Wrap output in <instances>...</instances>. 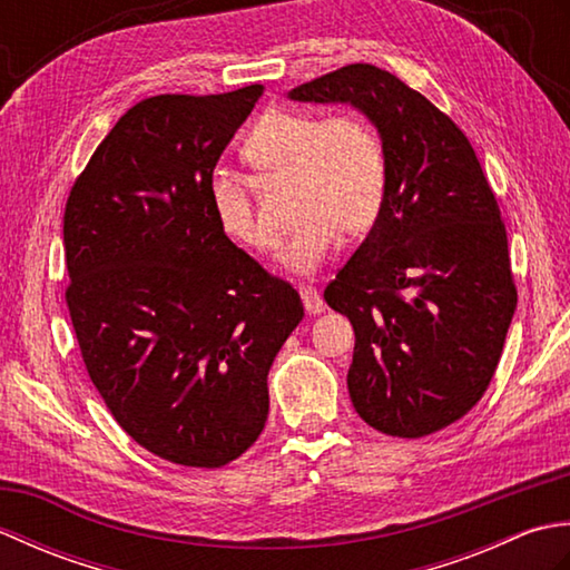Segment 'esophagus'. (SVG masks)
Returning a JSON list of instances; mask_svg holds the SVG:
<instances>
[{
	"label": "esophagus",
	"mask_w": 570,
	"mask_h": 570,
	"mask_svg": "<svg viewBox=\"0 0 570 570\" xmlns=\"http://www.w3.org/2000/svg\"><path fill=\"white\" fill-rule=\"evenodd\" d=\"M298 294H301V298H304V308L308 313H313V316L325 311V301L321 298L318 288L313 284H298Z\"/></svg>",
	"instance_id": "esophagus-1"
}]
</instances>
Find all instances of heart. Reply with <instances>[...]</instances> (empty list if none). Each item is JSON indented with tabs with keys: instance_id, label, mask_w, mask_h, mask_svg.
Returning a JSON list of instances; mask_svg holds the SVG:
<instances>
[{
	"instance_id": "obj_1",
	"label": "heart",
	"mask_w": 570,
	"mask_h": 570,
	"mask_svg": "<svg viewBox=\"0 0 570 570\" xmlns=\"http://www.w3.org/2000/svg\"><path fill=\"white\" fill-rule=\"evenodd\" d=\"M242 156L264 178L292 180L296 229L282 252L288 269H318L341 235L357 237L377 223L386 156L380 135L357 112L272 110L249 131ZM210 203L217 225L237 245L257 254L276 247V229L264 220L245 180L217 174Z\"/></svg>"
}]
</instances>
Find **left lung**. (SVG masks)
I'll use <instances>...</instances> for the list:
<instances>
[{
    "instance_id": "left-lung-1",
    "label": "left lung",
    "mask_w": 570,
    "mask_h": 570,
    "mask_svg": "<svg viewBox=\"0 0 570 570\" xmlns=\"http://www.w3.org/2000/svg\"><path fill=\"white\" fill-rule=\"evenodd\" d=\"M288 98L355 105L386 156L377 223L323 294L355 328L353 406L396 439L451 426L488 392L517 308L504 220L475 149L429 98L370 63Z\"/></svg>"
}]
</instances>
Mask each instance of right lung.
Instances as JSON below:
<instances>
[{"mask_svg": "<svg viewBox=\"0 0 570 570\" xmlns=\"http://www.w3.org/2000/svg\"><path fill=\"white\" fill-rule=\"evenodd\" d=\"M264 85L154 95L70 188L66 304L115 421L186 468L233 463L264 431L269 367L304 318L296 288L217 225L215 164Z\"/></svg>", "mask_w": 570, "mask_h": 570, "instance_id": "obj_1", "label": "right lung"}]
</instances>
